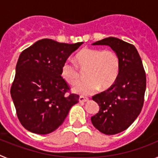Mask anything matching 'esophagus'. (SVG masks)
Wrapping results in <instances>:
<instances>
[{
  "label": "esophagus",
  "mask_w": 158,
  "mask_h": 158,
  "mask_svg": "<svg viewBox=\"0 0 158 158\" xmlns=\"http://www.w3.org/2000/svg\"><path fill=\"white\" fill-rule=\"evenodd\" d=\"M89 99L88 98V97H85V96H80V97H79V101L80 102H87V101H89Z\"/></svg>",
  "instance_id": "34e87169"
}]
</instances>
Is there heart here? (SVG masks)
Segmentation results:
<instances>
[{
    "instance_id": "obj_1",
    "label": "heart",
    "mask_w": 158,
    "mask_h": 158,
    "mask_svg": "<svg viewBox=\"0 0 158 158\" xmlns=\"http://www.w3.org/2000/svg\"><path fill=\"white\" fill-rule=\"evenodd\" d=\"M76 65L67 61L61 68V75L69 85L79 81L81 70H86L87 80L77 84L73 91L81 96L96 93L100 87L107 89L115 83L120 72V59L112 50L85 47L75 56Z\"/></svg>"
}]
</instances>
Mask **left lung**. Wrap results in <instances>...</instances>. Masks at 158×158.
<instances>
[{"label":"left lung","mask_w":158,"mask_h":158,"mask_svg":"<svg viewBox=\"0 0 158 158\" xmlns=\"http://www.w3.org/2000/svg\"><path fill=\"white\" fill-rule=\"evenodd\" d=\"M93 45L109 46L120 59V72L115 83L93 96L100 111L92 116V123L101 133L115 135L127 129L140 114L144 103L146 77L135 47L114 37Z\"/></svg>","instance_id":"left-lung-1"}]
</instances>
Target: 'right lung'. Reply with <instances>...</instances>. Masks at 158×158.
<instances>
[{
  "label": "right lung",
  "instance_id": "obj_1",
  "mask_svg": "<svg viewBox=\"0 0 158 158\" xmlns=\"http://www.w3.org/2000/svg\"><path fill=\"white\" fill-rule=\"evenodd\" d=\"M82 43L43 39L22 51L10 93L25 129L39 135L51 133L78 103V95L67 93L69 87L61 75V68Z\"/></svg>",
  "mask_w": 158,
  "mask_h": 158
}]
</instances>
